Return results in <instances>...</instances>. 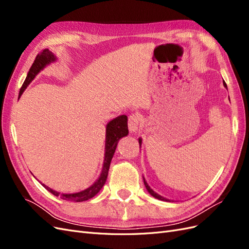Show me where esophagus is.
Segmentation results:
<instances>
[{
    "label": "esophagus",
    "mask_w": 249,
    "mask_h": 249,
    "mask_svg": "<svg viewBox=\"0 0 249 249\" xmlns=\"http://www.w3.org/2000/svg\"><path fill=\"white\" fill-rule=\"evenodd\" d=\"M141 123V115L138 113H135V114L130 115L129 117V130L131 133L137 132Z\"/></svg>",
    "instance_id": "obj_1"
}]
</instances>
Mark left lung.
I'll list each match as a JSON object with an SVG mask.
<instances>
[{
    "instance_id": "1",
    "label": "left lung",
    "mask_w": 249,
    "mask_h": 249,
    "mask_svg": "<svg viewBox=\"0 0 249 249\" xmlns=\"http://www.w3.org/2000/svg\"><path fill=\"white\" fill-rule=\"evenodd\" d=\"M223 85H224V87H228V86H227V84H225V82H224V81H223ZM227 89H228V88H227ZM141 142H142V140L139 138V145H140V146H141ZM143 182H144V186H145V188H146L147 191L149 192V194H150V195H153L154 197H156V198H158V199H160V200H164V201H167V200H168L167 198H164V197H162V196H161V195H159L158 193H156V192L152 189V188H150V187L147 185V183L145 182V179H144V178H143Z\"/></svg>"
}]
</instances>
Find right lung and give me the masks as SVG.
Returning a JSON list of instances; mask_svg holds the SVG:
<instances>
[{
	"label": "right lung",
	"instance_id": "obj_1",
	"mask_svg": "<svg viewBox=\"0 0 249 249\" xmlns=\"http://www.w3.org/2000/svg\"><path fill=\"white\" fill-rule=\"evenodd\" d=\"M56 57L51 51L48 49L42 50L38 55L36 56L34 62L30 69L27 78L24 82V84L21 85L20 90H19V96L22 94V92L25 91V89L27 86L33 81V79L37 76L44 66L50 64L51 62L55 61ZM129 134V130H127V116L126 115H120L107 124V129H106V146H105V160H104V165H103V170L99 179L91 186L89 187L88 189L81 191L78 193H72V194H60L54 190L50 189L49 187L46 185H43V187L46 188L48 191H50L52 194H54L55 196H60V198L65 199V200H70V201H85L90 198H92L95 194L100 192V190L103 188L107 180L108 177V172H109V167H110V163L113 158V155L115 153V149L117 146V143L120 138H123L124 136H126Z\"/></svg>",
	"mask_w": 249,
	"mask_h": 249
}]
</instances>
